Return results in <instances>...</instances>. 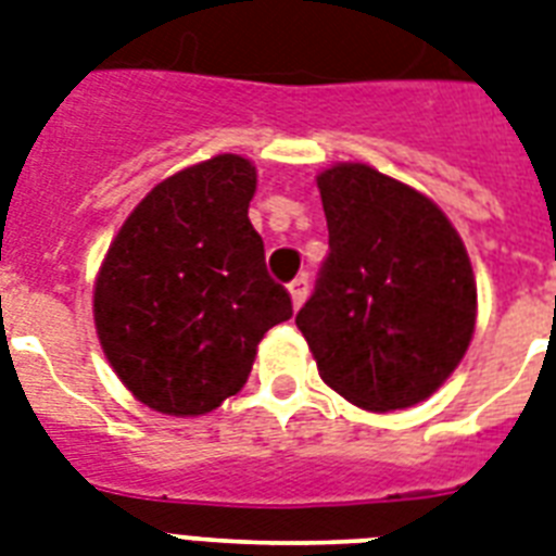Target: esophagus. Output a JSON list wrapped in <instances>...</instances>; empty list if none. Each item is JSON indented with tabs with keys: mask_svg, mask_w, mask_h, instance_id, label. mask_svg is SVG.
Returning <instances> with one entry per match:
<instances>
[{
	"mask_svg": "<svg viewBox=\"0 0 556 556\" xmlns=\"http://www.w3.org/2000/svg\"><path fill=\"white\" fill-rule=\"evenodd\" d=\"M288 291H291V303H294V308L303 306V300H306L308 294V277H296L288 282Z\"/></svg>",
	"mask_w": 556,
	"mask_h": 556,
	"instance_id": "esophagus-1",
	"label": "esophagus"
}]
</instances>
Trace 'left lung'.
I'll return each mask as SVG.
<instances>
[{
	"mask_svg": "<svg viewBox=\"0 0 556 556\" xmlns=\"http://www.w3.org/2000/svg\"><path fill=\"white\" fill-rule=\"evenodd\" d=\"M329 227L296 326L320 379L367 410L417 405L452 376L476 329V277L438 203L370 165L317 177Z\"/></svg>",
	"mask_w": 556,
	"mask_h": 556,
	"instance_id": "left-lung-1",
	"label": "left lung"
}]
</instances>
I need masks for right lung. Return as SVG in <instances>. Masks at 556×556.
Instances as JSON below:
<instances>
[{"label": "right lung", "mask_w": 556, "mask_h": 556, "mask_svg": "<svg viewBox=\"0 0 556 556\" xmlns=\"http://www.w3.org/2000/svg\"><path fill=\"white\" fill-rule=\"evenodd\" d=\"M256 168L236 154L177 172L127 215L96 279L110 367L148 408L198 417L239 393L270 326L294 315L248 218Z\"/></svg>", "instance_id": "obj_1"}]
</instances>
